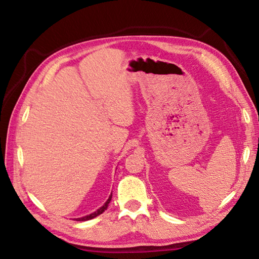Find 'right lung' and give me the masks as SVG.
<instances>
[{"instance_id":"1","label":"right lung","mask_w":259,"mask_h":259,"mask_svg":"<svg viewBox=\"0 0 259 259\" xmlns=\"http://www.w3.org/2000/svg\"><path fill=\"white\" fill-rule=\"evenodd\" d=\"M111 198H112V194L110 195V197L108 198V200L104 202V205L102 206V207H100L98 209L97 211H95V212H92V213H90V214H88V216H84V217H81V218H75V221L76 222H85V221H90V219H92V218H96L97 216H99V214H101L104 210H106V209L108 208V206H109V202L111 201Z\"/></svg>"}]
</instances>
